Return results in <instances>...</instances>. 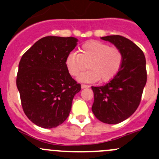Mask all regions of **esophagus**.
<instances>
[{
	"instance_id": "obj_1",
	"label": "esophagus",
	"mask_w": 159,
	"mask_h": 159,
	"mask_svg": "<svg viewBox=\"0 0 159 159\" xmlns=\"http://www.w3.org/2000/svg\"><path fill=\"white\" fill-rule=\"evenodd\" d=\"M89 85H86V84H82L81 85V88H89Z\"/></svg>"
}]
</instances>
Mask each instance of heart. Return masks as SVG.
Masks as SVG:
<instances>
[{"label": "heart", "mask_w": 159, "mask_h": 159, "mask_svg": "<svg viewBox=\"0 0 159 159\" xmlns=\"http://www.w3.org/2000/svg\"><path fill=\"white\" fill-rule=\"evenodd\" d=\"M80 53L67 55L65 64L72 76H78L87 67L89 70L80 76L83 82L111 80L119 71L123 62L122 51L99 40L87 41L80 48Z\"/></svg>", "instance_id": "1"}]
</instances>
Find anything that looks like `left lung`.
I'll list each match as a JSON object with an SVG mask.
<instances>
[{"mask_svg":"<svg viewBox=\"0 0 159 159\" xmlns=\"http://www.w3.org/2000/svg\"><path fill=\"white\" fill-rule=\"evenodd\" d=\"M122 51L123 62L117 75L107 84L92 87L94 102L92 110L99 121L116 124L134 113L141 102L147 83L146 58L140 48L124 36L101 37Z\"/></svg>","mask_w":159,"mask_h":159,"instance_id":"obj_1","label":"left lung"}]
</instances>
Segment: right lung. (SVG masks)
Returning a JSON list of instances; mask_svg holds the SVG:
<instances>
[{
    "label": "right lung",
    "instance_id": "1",
    "mask_svg": "<svg viewBox=\"0 0 159 159\" xmlns=\"http://www.w3.org/2000/svg\"><path fill=\"white\" fill-rule=\"evenodd\" d=\"M75 37L45 36L22 56L16 87L24 112L43 128L62 124L81 85L72 79L65 61L77 44Z\"/></svg>",
    "mask_w": 159,
    "mask_h": 159
}]
</instances>
